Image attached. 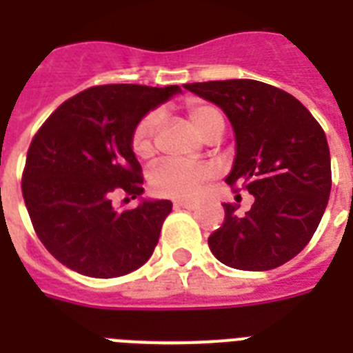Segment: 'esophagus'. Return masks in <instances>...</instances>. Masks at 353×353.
I'll use <instances>...</instances> for the list:
<instances>
[{
  "instance_id": "esophagus-1",
  "label": "esophagus",
  "mask_w": 353,
  "mask_h": 353,
  "mask_svg": "<svg viewBox=\"0 0 353 353\" xmlns=\"http://www.w3.org/2000/svg\"><path fill=\"white\" fill-rule=\"evenodd\" d=\"M174 208H179V209H196L198 203L196 202H183V200H176V202H174Z\"/></svg>"
}]
</instances>
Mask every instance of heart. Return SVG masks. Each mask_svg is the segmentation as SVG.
<instances>
[{
	"instance_id": "obj_1",
	"label": "heart",
	"mask_w": 353,
	"mask_h": 353,
	"mask_svg": "<svg viewBox=\"0 0 353 353\" xmlns=\"http://www.w3.org/2000/svg\"><path fill=\"white\" fill-rule=\"evenodd\" d=\"M183 110L193 121L198 131L205 139L212 141L222 135L225 128L222 110L202 99H189ZM162 115L151 110L139 119L131 131V151L137 159L150 160L157 153V135H159ZM216 170L211 164H185L179 160H164L148 176L151 193L173 200H193L200 194L203 183L214 176Z\"/></svg>"
}]
</instances>
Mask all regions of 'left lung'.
<instances>
[{"instance_id": "obj_1", "label": "left lung", "mask_w": 353, "mask_h": 353, "mask_svg": "<svg viewBox=\"0 0 353 353\" xmlns=\"http://www.w3.org/2000/svg\"><path fill=\"white\" fill-rule=\"evenodd\" d=\"M222 108L236 135L225 182L254 203L243 216L223 203L222 227L209 236L216 260L240 270H270L299 254L321 222L332 188L325 131L298 99L252 79L185 84Z\"/></svg>"}]
</instances>
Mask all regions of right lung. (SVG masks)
Returning <instances> with one entry per match:
<instances>
[{
    "label": "right lung",
    "instance_id": "right-lung-1",
    "mask_svg": "<svg viewBox=\"0 0 353 353\" xmlns=\"http://www.w3.org/2000/svg\"><path fill=\"white\" fill-rule=\"evenodd\" d=\"M180 86L103 84L61 104L34 135L21 191L37 238L55 260L90 278H117L150 260L170 200L117 212L115 193L141 196L144 176L131 151L142 115Z\"/></svg>",
    "mask_w": 353,
    "mask_h": 353
}]
</instances>
